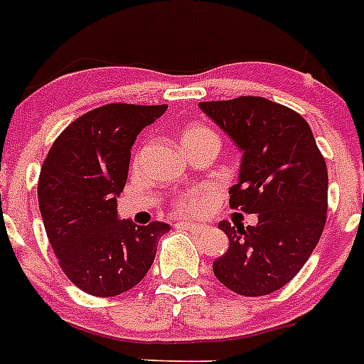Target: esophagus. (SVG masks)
<instances>
[{
  "instance_id": "obj_1",
  "label": "esophagus",
  "mask_w": 364,
  "mask_h": 364,
  "mask_svg": "<svg viewBox=\"0 0 364 364\" xmlns=\"http://www.w3.org/2000/svg\"><path fill=\"white\" fill-rule=\"evenodd\" d=\"M178 228L188 229V231H193V232H199V235H205V232L210 231V228L205 225V223H193V222H180Z\"/></svg>"
}]
</instances>
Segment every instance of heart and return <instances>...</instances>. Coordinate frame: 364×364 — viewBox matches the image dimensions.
I'll return each mask as SVG.
<instances>
[{
  "label": "heart",
  "mask_w": 364,
  "mask_h": 364,
  "mask_svg": "<svg viewBox=\"0 0 364 364\" xmlns=\"http://www.w3.org/2000/svg\"><path fill=\"white\" fill-rule=\"evenodd\" d=\"M203 136H216V135H214L208 127L191 126L188 127V129H184V133H182V144H188V142L203 139ZM205 203H206L205 191H193V193L182 197V199L178 200V208L184 212H196V210H200V208L205 206Z\"/></svg>",
  "instance_id": "1"
}]
</instances>
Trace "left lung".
<instances>
[{"instance_id":"8db88e82","label":"left lung","mask_w":364,"mask_h":364,"mask_svg":"<svg viewBox=\"0 0 364 364\" xmlns=\"http://www.w3.org/2000/svg\"><path fill=\"white\" fill-rule=\"evenodd\" d=\"M199 109L242 152L229 205L257 214L248 228L218 223L229 248L212 270L238 295H269L297 274L323 232L327 165L306 120L284 105L242 95Z\"/></svg>"}]
</instances>
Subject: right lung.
I'll list each match as a JSON object with an SVG mask.
<instances>
[{"instance_id": "right-lung-1", "label": "right lung", "mask_w": 364, "mask_h": 364, "mask_svg": "<svg viewBox=\"0 0 364 364\" xmlns=\"http://www.w3.org/2000/svg\"><path fill=\"white\" fill-rule=\"evenodd\" d=\"M167 105H103L67 126L39 174V210L65 276L95 297L129 291L146 276L168 223L120 220L136 135Z\"/></svg>"}]
</instances>
